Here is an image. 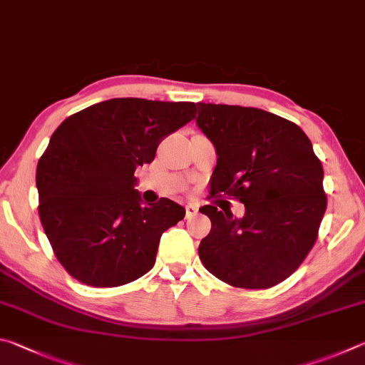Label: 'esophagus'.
Wrapping results in <instances>:
<instances>
[{"label": "esophagus", "mask_w": 365, "mask_h": 365, "mask_svg": "<svg viewBox=\"0 0 365 365\" xmlns=\"http://www.w3.org/2000/svg\"><path fill=\"white\" fill-rule=\"evenodd\" d=\"M197 213H199V207L194 205V203L186 205V218H192V216H195Z\"/></svg>", "instance_id": "1"}]
</instances>
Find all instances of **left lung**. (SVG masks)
Listing matches in <instances>:
<instances>
[{
	"label": "left lung",
	"mask_w": 365,
	"mask_h": 365,
	"mask_svg": "<svg viewBox=\"0 0 365 365\" xmlns=\"http://www.w3.org/2000/svg\"><path fill=\"white\" fill-rule=\"evenodd\" d=\"M195 121L212 140L210 194L245 205L244 218L205 205L212 231L199 245L203 266L240 289H269L303 263L327 208L324 170L298 125L255 107L199 102ZM196 112V108H195Z\"/></svg>",
	"instance_id": "8db88e82"
}]
</instances>
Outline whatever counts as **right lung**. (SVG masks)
I'll return each mask as SVG.
<instances>
[{"label": "right lung", "mask_w": 365, "mask_h": 365, "mask_svg": "<svg viewBox=\"0 0 365 365\" xmlns=\"http://www.w3.org/2000/svg\"><path fill=\"white\" fill-rule=\"evenodd\" d=\"M194 115V102L117 98L70 115L53 133L36 166L38 212L70 276L118 287L152 269L160 237L186 210L170 199L143 205L134 171Z\"/></svg>", "instance_id": "right-lung-1"}]
</instances>
